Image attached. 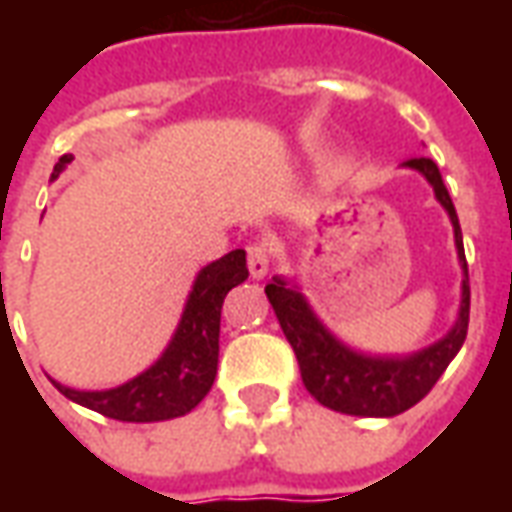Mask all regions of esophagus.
Returning <instances> with one entry per match:
<instances>
[{"mask_svg":"<svg viewBox=\"0 0 512 512\" xmlns=\"http://www.w3.org/2000/svg\"><path fill=\"white\" fill-rule=\"evenodd\" d=\"M246 266L255 279H263L271 268V246L266 241H252L246 246Z\"/></svg>","mask_w":512,"mask_h":512,"instance_id":"1","label":"esophagus"}]
</instances>
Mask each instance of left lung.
<instances>
[{
  "instance_id": "1",
  "label": "left lung",
  "mask_w": 512,
  "mask_h": 512,
  "mask_svg": "<svg viewBox=\"0 0 512 512\" xmlns=\"http://www.w3.org/2000/svg\"><path fill=\"white\" fill-rule=\"evenodd\" d=\"M406 167L419 169L430 180L439 202L450 213L463 274H469L458 213L450 200V191L441 180L439 167L425 156L408 158ZM266 296L277 312V321L288 337L293 354L299 359L301 381L307 386V392L321 406L340 411V414H354V417H395L406 408L417 406L447 370L452 356L461 351L466 329H469V285L466 282H463L461 318L452 326V332L408 359H370V356L354 354L351 348L337 343L332 334L323 329L321 321L307 307L304 296L299 290L288 288L282 279L268 282Z\"/></svg>"
}]
</instances>
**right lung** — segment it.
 <instances>
[{"label":"right lung","instance_id":"add662e5","mask_svg":"<svg viewBox=\"0 0 512 512\" xmlns=\"http://www.w3.org/2000/svg\"><path fill=\"white\" fill-rule=\"evenodd\" d=\"M71 161L73 156H62L54 164L51 178H57ZM246 277L249 271H246L244 249H233L222 260L202 268L169 348L156 365L134 381L106 392H76L57 381L54 386L73 403L123 422H158V419L183 417L211 392L216 362H219V321H222L224 296Z\"/></svg>","mask_w":512,"mask_h":512}]
</instances>
